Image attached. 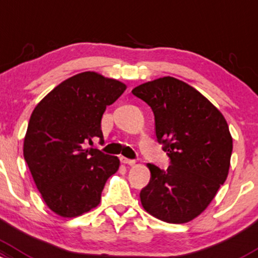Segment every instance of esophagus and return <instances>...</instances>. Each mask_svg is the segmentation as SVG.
<instances>
[{
  "mask_svg": "<svg viewBox=\"0 0 258 258\" xmlns=\"http://www.w3.org/2000/svg\"><path fill=\"white\" fill-rule=\"evenodd\" d=\"M120 160H121V163L126 164V165H135V164H136L135 160L128 159V158H124V157H121Z\"/></svg>",
  "mask_w": 258,
  "mask_h": 258,
  "instance_id": "34e87169",
  "label": "esophagus"
}]
</instances>
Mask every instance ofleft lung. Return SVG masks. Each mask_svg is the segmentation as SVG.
Masks as SVG:
<instances>
[{
	"mask_svg": "<svg viewBox=\"0 0 258 258\" xmlns=\"http://www.w3.org/2000/svg\"><path fill=\"white\" fill-rule=\"evenodd\" d=\"M132 93L152 107L158 142L171 163L166 170L147 164L152 177L141 191V203L163 222H191L228 177L233 137L225 117L197 89L169 76Z\"/></svg>",
	"mask_w": 258,
	"mask_h": 258,
	"instance_id": "obj_1",
	"label": "left lung"
}]
</instances>
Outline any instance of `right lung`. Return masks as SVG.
Here are the masks:
<instances>
[{
	"instance_id": "1",
	"label": "right lung",
	"mask_w": 258,
	"mask_h": 258,
	"mask_svg": "<svg viewBox=\"0 0 258 258\" xmlns=\"http://www.w3.org/2000/svg\"><path fill=\"white\" fill-rule=\"evenodd\" d=\"M126 88L88 71L53 88L33 110L24 159L42 200L57 216L75 218L97 207L106 180L118 170L117 157L83 144L103 141V114Z\"/></svg>"
}]
</instances>
